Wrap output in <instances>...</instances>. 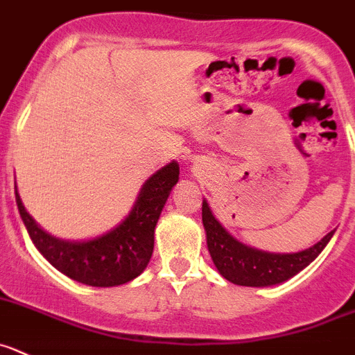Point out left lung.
Returning <instances> with one entry per match:
<instances>
[{"mask_svg": "<svg viewBox=\"0 0 355 355\" xmlns=\"http://www.w3.org/2000/svg\"><path fill=\"white\" fill-rule=\"evenodd\" d=\"M202 225L206 230L208 251L216 270L230 283L253 288L274 286L297 276L319 257L335 234V230H331L314 246L297 253L261 251L246 246L230 236L225 227L215 218L206 199H202Z\"/></svg>", "mask_w": 355, "mask_h": 355, "instance_id": "obj_1", "label": "left lung"}]
</instances>
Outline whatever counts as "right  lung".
<instances>
[{"mask_svg": "<svg viewBox=\"0 0 355 355\" xmlns=\"http://www.w3.org/2000/svg\"><path fill=\"white\" fill-rule=\"evenodd\" d=\"M177 161L159 168L140 187L135 205L116 227L86 241H65L41 229L26 211L15 185V201L29 237L41 254L71 279L97 288L119 286L146 270L154 250V229L178 182Z\"/></svg>", "mask_w": 355, "mask_h": 355, "instance_id": "add662e5", "label": "right lung"}]
</instances>
